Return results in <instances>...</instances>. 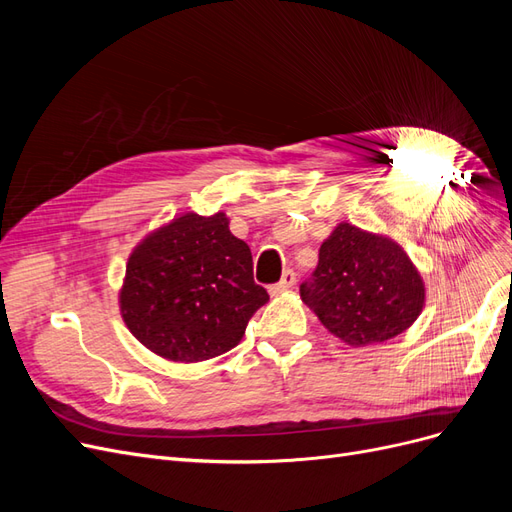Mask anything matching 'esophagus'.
Wrapping results in <instances>:
<instances>
[{
  "label": "esophagus",
  "instance_id": "esophagus-1",
  "mask_svg": "<svg viewBox=\"0 0 512 512\" xmlns=\"http://www.w3.org/2000/svg\"><path fill=\"white\" fill-rule=\"evenodd\" d=\"M294 284H297V273H294L292 269H286L284 275H282V280L277 282V284H273V286L269 288V292L275 297V294H280V292H284V290H290Z\"/></svg>",
  "mask_w": 512,
  "mask_h": 512
}]
</instances>
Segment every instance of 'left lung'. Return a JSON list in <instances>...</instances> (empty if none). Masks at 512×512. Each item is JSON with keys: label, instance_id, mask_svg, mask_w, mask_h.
<instances>
[{"label": "left lung", "instance_id": "left-lung-1", "mask_svg": "<svg viewBox=\"0 0 512 512\" xmlns=\"http://www.w3.org/2000/svg\"><path fill=\"white\" fill-rule=\"evenodd\" d=\"M301 299L335 337L361 348L412 327L423 312L425 284L404 247L342 222L320 245Z\"/></svg>", "mask_w": 512, "mask_h": 512}]
</instances>
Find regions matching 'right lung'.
Segmentation results:
<instances>
[{"label":"right lung","mask_w":512,"mask_h":512,"mask_svg":"<svg viewBox=\"0 0 512 512\" xmlns=\"http://www.w3.org/2000/svg\"><path fill=\"white\" fill-rule=\"evenodd\" d=\"M269 301L254 282L252 252L220 211L183 213L134 247L119 292L130 333L175 363H198L235 348Z\"/></svg>","instance_id":"1"}]
</instances>
